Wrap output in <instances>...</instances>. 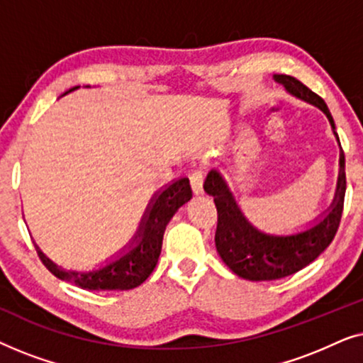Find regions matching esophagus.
I'll list each match as a JSON object with an SVG mask.
<instances>
[{
	"label": "esophagus",
	"mask_w": 363,
	"mask_h": 363,
	"mask_svg": "<svg viewBox=\"0 0 363 363\" xmlns=\"http://www.w3.org/2000/svg\"><path fill=\"white\" fill-rule=\"evenodd\" d=\"M203 182H205V173H203L200 168L193 170L191 175H190V183H191L193 191H195L196 195H198V193L203 191Z\"/></svg>",
	"instance_id": "34e87169"
}]
</instances>
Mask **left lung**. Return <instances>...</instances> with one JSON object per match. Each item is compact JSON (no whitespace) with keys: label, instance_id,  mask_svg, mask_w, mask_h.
Listing matches in <instances>:
<instances>
[{"label":"left lung","instance_id":"obj_1","mask_svg":"<svg viewBox=\"0 0 363 363\" xmlns=\"http://www.w3.org/2000/svg\"><path fill=\"white\" fill-rule=\"evenodd\" d=\"M276 81L294 96L314 104L325 112L334 127L325 102L306 87L296 77L277 74ZM205 191L215 198L218 211V225L215 242L225 264L240 277L250 281H274L291 276L311 264L320 256V252L330 245L339 230L345 198V160L340 158V177L337 186L335 200L332 210L314 228L294 236H267L255 230L246 218L241 215L235 198L228 190L226 183L216 172L208 173L205 180Z\"/></svg>","mask_w":363,"mask_h":363}]
</instances>
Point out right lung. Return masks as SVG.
<instances>
[{
    "mask_svg": "<svg viewBox=\"0 0 363 363\" xmlns=\"http://www.w3.org/2000/svg\"><path fill=\"white\" fill-rule=\"evenodd\" d=\"M77 89V87H74ZM72 91V89H71ZM193 196L190 182L188 178H180L175 183H172L167 190H163L160 195L155 198L145 221L142 223L140 231L135 236V240L140 238L137 247H133L122 256L121 259L111 262V264L102 267L99 271L92 272H71L62 271L54 262L48 259L41 251L38 250L39 259L48 267L49 272L59 279L71 282V284L82 287L89 291H128L133 287L140 286L148 276L152 274L155 267L158 256L162 251L163 233L168 221L175 215L180 206L190 201ZM133 240V241H135Z\"/></svg>",
    "mask_w": 363,
    "mask_h": 363,
    "instance_id": "right-lung-1",
    "label": "right lung"
}]
</instances>
